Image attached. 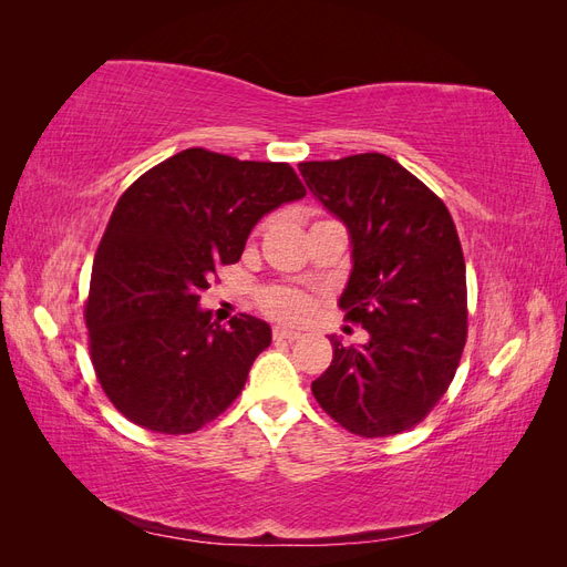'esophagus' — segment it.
Listing matches in <instances>:
<instances>
[{"label":"esophagus","instance_id":"esophagus-1","mask_svg":"<svg viewBox=\"0 0 567 567\" xmlns=\"http://www.w3.org/2000/svg\"><path fill=\"white\" fill-rule=\"evenodd\" d=\"M300 331L286 329V326H274V340H298Z\"/></svg>","mask_w":567,"mask_h":567}]
</instances>
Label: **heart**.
I'll use <instances>...</instances> for the list:
<instances>
[{"mask_svg":"<svg viewBox=\"0 0 567 567\" xmlns=\"http://www.w3.org/2000/svg\"><path fill=\"white\" fill-rule=\"evenodd\" d=\"M262 307L274 317L296 321L307 315V310H310V302H307V298L302 293H298V290L271 288L262 296Z\"/></svg>","mask_w":567,"mask_h":567,"instance_id":"b5f03b06","label":"heart"}]
</instances>
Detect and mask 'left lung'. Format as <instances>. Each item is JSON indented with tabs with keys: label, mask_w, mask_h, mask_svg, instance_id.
Wrapping results in <instances>:
<instances>
[{
	"label": "left lung",
	"mask_w": 567,
	"mask_h": 567,
	"mask_svg": "<svg viewBox=\"0 0 567 567\" xmlns=\"http://www.w3.org/2000/svg\"><path fill=\"white\" fill-rule=\"evenodd\" d=\"M307 188L350 234L338 307L369 331L333 342L312 383L321 409L362 437L398 435L447 392L466 346V262L454 219L421 179L383 153L298 165Z\"/></svg>",
	"instance_id": "1"
}]
</instances>
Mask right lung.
<instances>
[{"label":"right lung","instance_id":"1","mask_svg":"<svg viewBox=\"0 0 567 567\" xmlns=\"http://www.w3.org/2000/svg\"><path fill=\"white\" fill-rule=\"evenodd\" d=\"M305 194L288 163L186 148L120 196L84 307L96 379L120 414L182 435L238 398L271 329L250 315L225 329L200 290L219 262H238L257 221Z\"/></svg>","mask_w":567,"mask_h":567}]
</instances>
